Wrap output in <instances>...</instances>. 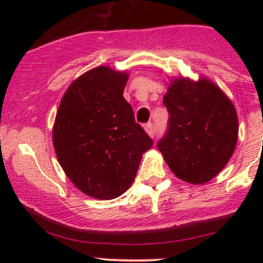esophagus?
<instances>
[{"label": "esophagus", "instance_id": "1", "mask_svg": "<svg viewBox=\"0 0 263 263\" xmlns=\"http://www.w3.org/2000/svg\"><path fill=\"white\" fill-rule=\"evenodd\" d=\"M145 129H146V132L151 137L155 136V127H154V124L151 123V122H148V123L145 124Z\"/></svg>", "mask_w": 263, "mask_h": 263}]
</instances>
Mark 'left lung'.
<instances>
[{
    "label": "left lung",
    "instance_id": "obj_1",
    "mask_svg": "<svg viewBox=\"0 0 263 263\" xmlns=\"http://www.w3.org/2000/svg\"><path fill=\"white\" fill-rule=\"evenodd\" d=\"M163 103L168 127L158 148L178 178L209 182L229 161L238 139V117L232 102L208 80L173 81Z\"/></svg>",
    "mask_w": 263,
    "mask_h": 263
}]
</instances>
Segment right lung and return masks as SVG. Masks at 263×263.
<instances>
[{
	"instance_id": "add662e5",
	"label": "right lung",
	"mask_w": 263,
	"mask_h": 263,
	"mask_svg": "<svg viewBox=\"0 0 263 263\" xmlns=\"http://www.w3.org/2000/svg\"><path fill=\"white\" fill-rule=\"evenodd\" d=\"M127 75L97 67L61 100L53 145L71 182L86 195L112 200L128 190L153 140L123 98Z\"/></svg>"
}]
</instances>
